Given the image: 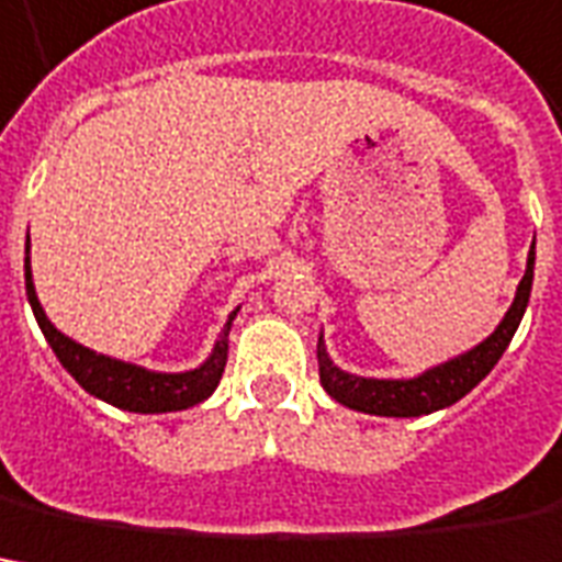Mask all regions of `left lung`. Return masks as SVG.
I'll return each mask as SVG.
<instances>
[{"instance_id":"8db88e82","label":"left lung","mask_w":562,"mask_h":562,"mask_svg":"<svg viewBox=\"0 0 562 562\" xmlns=\"http://www.w3.org/2000/svg\"><path fill=\"white\" fill-rule=\"evenodd\" d=\"M532 272H536V240H532L526 274L519 281L514 306L507 308V315L495 327V334L485 337L476 349H470V352L446 361L439 368H430V371H424L420 378L414 380H374L346 374V371H340L334 361L327 359L325 340L318 337V378H322V386H325L330 398H337L346 408L380 414V417H420V414L439 412V408L454 405L458 398H464L498 364L507 342L514 340L519 318H522V312L529 306Z\"/></svg>"}]
</instances>
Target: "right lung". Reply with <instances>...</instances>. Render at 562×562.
Returning a JSON list of instances; mask_svg holds the SVG:
<instances>
[{
  "mask_svg": "<svg viewBox=\"0 0 562 562\" xmlns=\"http://www.w3.org/2000/svg\"><path fill=\"white\" fill-rule=\"evenodd\" d=\"M26 254H30V235H26ZM24 281L26 300H30L33 315H36L40 327H43L45 340L55 349L58 361L70 371V378L77 380L86 393L98 395V398L111 402V405L123 408V412L160 414L191 408V405L203 402L206 395H213V390L220 386L222 371H225V359H228V330H232L237 308L228 315L220 340H216L213 356L203 361L201 368L184 371V374H157V371H145L138 364H130V361L98 356V352L79 346L70 337H64L61 330L45 318L43 306L36 300L33 274H30V256H24Z\"/></svg>",
  "mask_w": 562,
  "mask_h": 562,
  "instance_id": "right-lung-1",
  "label": "right lung"
}]
</instances>
